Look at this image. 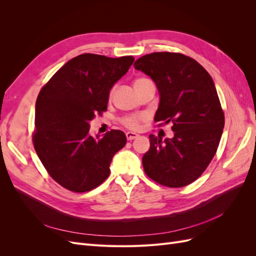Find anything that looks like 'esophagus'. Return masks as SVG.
<instances>
[{"label":"esophagus","instance_id":"obj_1","mask_svg":"<svg viewBox=\"0 0 256 256\" xmlns=\"http://www.w3.org/2000/svg\"><path fill=\"white\" fill-rule=\"evenodd\" d=\"M138 136V134H134V132H126V138H127V140H129V141H131V140H134V138H136Z\"/></svg>","mask_w":256,"mask_h":256}]
</instances>
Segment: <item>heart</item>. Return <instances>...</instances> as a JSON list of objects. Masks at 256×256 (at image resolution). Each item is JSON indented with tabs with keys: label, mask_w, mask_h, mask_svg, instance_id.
Wrapping results in <instances>:
<instances>
[{
	"label": "heart",
	"mask_w": 256,
	"mask_h": 256,
	"mask_svg": "<svg viewBox=\"0 0 256 256\" xmlns=\"http://www.w3.org/2000/svg\"><path fill=\"white\" fill-rule=\"evenodd\" d=\"M144 80H147V79H138L136 82L144 81ZM143 118H144V115H131V116H128V118H124L122 120V124L127 128L136 130V129H138V127H140V122H141V120Z\"/></svg>",
	"instance_id": "b5f03b06"
}]
</instances>
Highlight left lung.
Masks as SVG:
<instances>
[{
    "instance_id": "obj_1",
    "label": "left lung",
    "mask_w": 256,
    "mask_h": 256,
    "mask_svg": "<svg viewBox=\"0 0 256 256\" xmlns=\"http://www.w3.org/2000/svg\"><path fill=\"white\" fill-rule=\"evenodd\" d=\"M159 92L154 122H173L172 138L150 136L142 158L147 176L171 188L184 187L202 175L218 148L224 114L214 80L196 60L180 53L154 52L136 60Z\"/></svg>"
}]
</instances>
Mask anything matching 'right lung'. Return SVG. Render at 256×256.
<instances>
[{
    "mask_svg": "<svg viewBox=\"0 0 256 256\" xmlns=\"http://www.w3.org/2000/svg\"><path fill=\"white\" fill-rule=\"evenodd\" d=\"M134 60L81 54L42 88L35 106L34 147L50 176L64 188L86 192L109 176L114 154L127 138L120 130L92 136L90 122L106 110L113 85Z\"/></svg>",
    "mask_w": 256,
    "mask_h": 256,
    "instance_id": "1",
    "label": "right lung"
}]
</instances>
